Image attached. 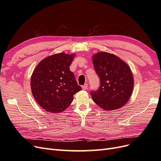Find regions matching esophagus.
<instances>
[{
  "label": "esophagus",
  "mask_w": 161,
  "mask_h": 161,
  "mask_svg": "<svg viewBox=\"0 0 161 161\" xmlns=\"http://www.w3.org/2000/svg\"><path fill=\"white\" fill-rule=\"evenodd\" d=\"M87 87H88V84H87V83H85L84 85H82V89H83V90H85V89H87Z\"/></svg>",
  "instance_id": "34e87169"
}]
</instances>
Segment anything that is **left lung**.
Returning a JSON list of instances; mask_svg holds the SVG:
<instances>
[{
	"instance_id": "8db88e82",
	"label": "left lung",
	"mask_w": 161,
	"mask_h": 161,
	"mask_svg": "<svg viewBox=\"0 0 161 161\" xmlns=\"http://www.w3.org/2000/svg\"><path fill=\"white\" fill-rule=\"evenodd\" d=\"M92 59L100 80L98 89L91 91L92 100L107 111L121 108L133 91L134 79L130 67L118 56L107 52H99Z\"/></svg>"
}]
</instances>
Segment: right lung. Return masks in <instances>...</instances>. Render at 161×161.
<instances>
[{"instance_id": "right-lung-1", "label": "right lung", "mask_w": 161, "mask_h": 161, "mask_svg": "<svg viewBox=\"0 0 161 161\" xmlns=\"http://www.w3.org/2000/svg\"><path fill=\"white\" fill-rule=\"evenodd\" d=\"M75 54L60 53L39 63L31 79V92L37 103L47 111H64L73 95L82 90L69 66Z\"/></svg>"}]
</instances>
